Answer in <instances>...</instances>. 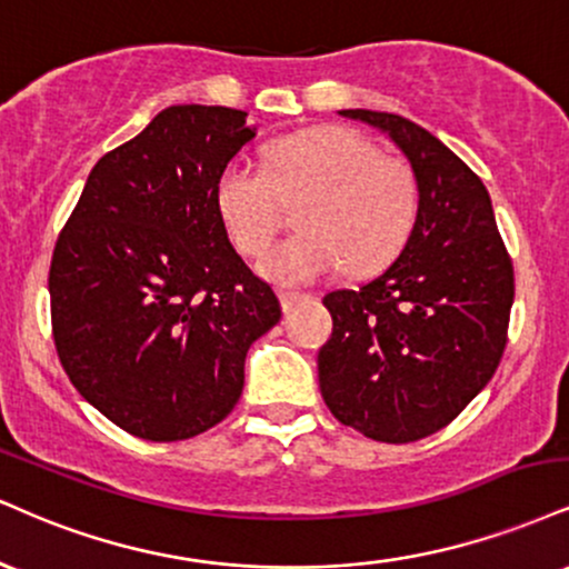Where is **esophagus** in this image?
<instances>
[{"label": "esophagus", "mask_w": 569, "mask_h": 569, "mask_svg": "<svg viewBox=\"0 0 569 569\" xmlns=\"http://www.w3.org/2000/svg\"><path fill=\"white\" fill-rule=\"evenodd\" d=\"M280 307H283V312H291L293 307H297L302 299H307V293H299V291H280Z\"/></svg>", "instance_id": "1"}]
</instances>
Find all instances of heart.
<instances>
[{
	"label": "heart",
	"instance_id": "heart-1",
	"mask_svg": "<svg viewBox=\"0 0 569 569\" xmlns=\"http://www.w3.org/2000/svg\"><path fill=\"white\" fill-rule=\"evenodd\" d=\"M307 198L305 232L259 262L276 283L299 286L352 267L371 272L400 254L419 217V180L408 161L379 153L347 127H315L283 137L267 169L230 161L217 177L214 203L238 251L259 257L283 224V203Z\"/></svg>",
	"mask_w": 569,
	"mask_h": 569
}]
</instances>
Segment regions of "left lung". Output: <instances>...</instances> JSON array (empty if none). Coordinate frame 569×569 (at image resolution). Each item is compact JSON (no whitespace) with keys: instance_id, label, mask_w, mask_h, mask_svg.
Returning <instances> with one entry per match:
<instances>
[{"instance_id":"1","label":"left lung","mask_w":569,"mask_h":569,"mask_svg":"<svg viewBox=\"0 0 569 569\" xmlns=\"http://www.w3.org/2000/svg\"><path fill=\"white\" fill-rule=\"evenodd\" d=\"M379 127L419 180V217L400 257L360 289L323 297L333 318L318 352L328 410L379 442L448 427L503 358L515 267L480 177L427 129L385 111H339Z\"/></svg>"}]
</instances>
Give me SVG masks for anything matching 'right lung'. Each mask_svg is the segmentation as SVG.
<instances>
[{
    "label": "right lung",
    "mask_w": 569,
    "mask_h": 569,
    "mask_svg": "<svg viewBox=\"0 0 569 569\" xmlns=\"http://www.w3.org/2000/svg\"><path fill=\"white\" fill-rule=\"evenodd\" d=\"M254 137L246 113L169 106L94 163L50 264L52 339L68 379L124 432L188 440L243 392L276 291L232 249L217 177Z\"/></svg>",
    "instance_id": "right-lung-1"
}]
</instances>
